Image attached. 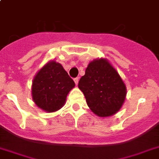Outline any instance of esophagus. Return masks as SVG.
<instances>
[{"label":"esophagus","instance_id":"34e87169","mask_svg":"<svg viewBox=\"0 0 159 159\" xmlns=\"http://www.w3.org/2000/svg\"><path fill=\"white\" fill-rule=\"evenodd\" d=\"M74 82L75 83H76V85L78 84V82H79V77H76V78H74Z\"/></svg>","mask_w":159,"mask_h":159}]
</instances>
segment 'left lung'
I'll list each match as a JSON object with an SVG mask.
<instances>
[{
	"label": "left lung",
	"instance_id": "obj_1",
	"mask_svg": "<svg viewBox=\"0 0 159 159\" xmlns=\"http://www.w3.org/2000/svg\"><path fill=\"white\" fill-rule=\"evenodd\" d=\"M91 111L108 117L120 111L126 96V87L107 59H94L87 66L78 83Z\"/></svg>",
	"mask_w": 159,
	"mask_h": 159
}]
</instances>
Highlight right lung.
Returning <instances> with one entry per match:
<instances>
[{
	"instance_id": "add662e5",
	"label": "right lung",
	"mask_w": 159,
	"mask_h": 159,
	"mask_svg": "<svg viewBox=\"0 0 159 159\" xmlns=\"http://www.w3.org/2000/svg\"><path fill=\"white\" fill-rule=\"evenodd\" d=\"M74 87L73 80L62 65L49 61L34 77L33 101L44 111L54 112L64 106L67 94Z\"/></svg>"
}]
</instances>
